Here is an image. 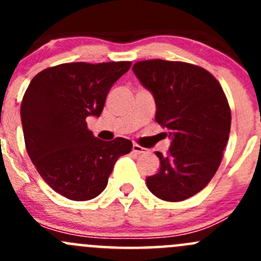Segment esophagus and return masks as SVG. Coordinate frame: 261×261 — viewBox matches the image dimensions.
<instances>
[{
	"instance_id": "esophagus-1",
	"label": "esophagus",
	"mask_w": 261,
	"mask_h": 261,
	"mask_svg": "<svg viewBox=\"0 0 261 261\" xmlns=\"http://www.w3.org/2000/svg\"><path fill=\"white\" fill-rule=\"evenodd\" d=\"M145 150V147H141L138 144H134L133 145V152H135V154H143V152H146Z\"/></svg>"
}]
</instances>
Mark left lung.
<instances>
[{"label": "left lung", "mask_w": 261, "mask_h": 261, "mask_svg": "<svg viewBox=\"0 0 261 261\" xmlns=\"http://www.w3.org/2000/svg\"><path fill=\"white\" fill-rule=\"evenodd\" d=\"M133 70L154 96L155 121L172 139L167 155L155 152L160 168L146 186L163 201H184L202 191L220 167L231 127L227 98L198 65L152 59L135 63Z\"/></svg>", "instance_id": "left-lung-1"}]
</instances>
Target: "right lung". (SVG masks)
I'll use <instances>...</instances> for the list:
<instances>
[{
  "label": "right lung",
  "instance_id": "right-lung-1",
  "mask_svg": "<svg viewBox=\"0 0 261 261\" xmlns=\"http://www.w3.org/2000/svg\"><path fill=\"white\" fill-rule=\"evenodd\" d=\"M131 62L65 63L46 68L29 84L21 122L28 154L36 170L57 193L88 201L103 192L116 160L133 143L103 141L87 127L88 116L99 117L115 82Z\"/></svg>",
  "mask_w": 261,
  "mask_h": 261
}]
</instances>
